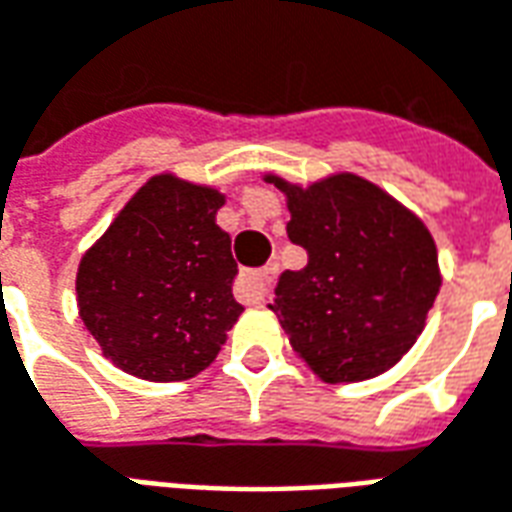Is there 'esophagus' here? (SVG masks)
I'll return each instance as SVG.
<instances>
[{
  "mask_svg": "<svg viewBox=\"0 0 512 512\" xmlns=\"http://www.w3.org/2000/svg\"><path fill=\"white\" fill-rule=\"evenodd\" d=\"M273 286V270H250L242 273L237 281V292L245 303H264Z\"/></svg>",
  "mask_w": 512,
  "mask_h": 512,
  "instance_id": "obj_1",
  "label": "esophagus"
}]
</instances>
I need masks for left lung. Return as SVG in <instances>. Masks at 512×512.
Segmentation results:
<instances>
[{"label": "left lung", "instance_id": "left-lung-1", "mask_svg": "<svg viewBox=\"0 0 512 512\" xmlns=\"http://www.w3.org/2000/svg\"><path fill=\"white\" fill-rule=\"evenodd\" d=\"M286 195L289 239L303 270L278 278L273 314L289 344L325 383L389 372L424 331L441 289L438 250L411 209L355 173L308 187L264 173Z\"/></svg>", "mask_w": 512, "mask_h": 512}]
</instances>
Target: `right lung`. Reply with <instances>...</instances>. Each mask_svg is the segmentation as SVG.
<instances>
[{
	"instance_id": "right-lung-1",
	"label": "right lung",
	"mask_w": 512,
	"mask_h": 512,
	"mask_svg": "<svg viewBox=\"0 0 512 512\" xmlns=\"http://www.w3.org/2000/svg\"><path fill=\"white\" fill-rule=\"evenodd\" d=\"M226 195L159 173L82 256L76 306L104 358L151 383L204 372L242 314L237 262L217 226Z\"/></svg>"
}]
</instances>
